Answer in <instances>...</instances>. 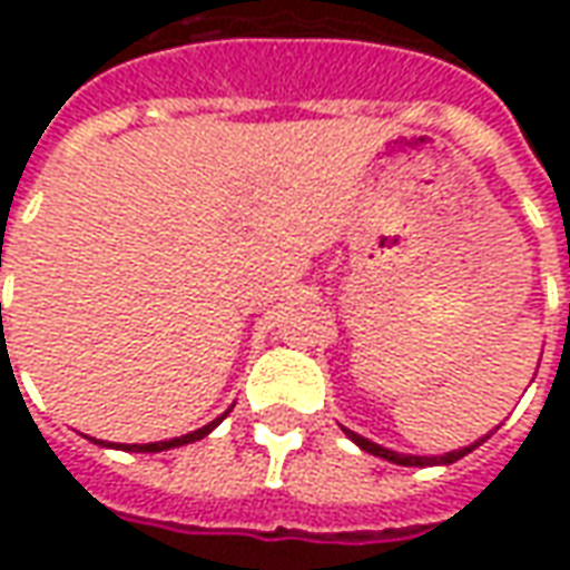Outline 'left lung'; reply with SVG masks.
Here are the masks:
<instances>
[{
    "label": "left lung",
    "mask_w": 570,
    "mask_h": 570,
    "mask_svg": "<svg viewBox=\"0 0 570 570\" xmlns=\"http://www.w3.org/2000/svg\"><path fill=\"white\" fill-rule=\"evenodd\" d=\"M345 430V436L351 442H357L363 452L375 454V458H384V461H391V464H400V466H442V464H454V461H461L464 454H470L476 445H482V442L489 440V436H482L479 442H473V445H464V449H458V452H445V454H433V458H428V454H403V452H394V449H384V445H379V442L366 440V436H360V433H354V430Z\"/></svg>",
    "instance_id": "obj_1"
}]
</instances>
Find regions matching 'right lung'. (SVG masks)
I'll list each match as a JSON object with an SVG mask.
<instances>
[{
	"label": "right lung",
	"instance_id": "obj_1",
	"mask_svg": "<svg viewBox=\"0 0 570 570\" xmlns=\"http://www.w3.org/2000/svg\"><path fill=\"white\" fill-rule=\"evenodd\" d=\"M228 412H232V409H228ZM228 412H223L219 419H213L210 424H204V428L191 430V433H186V436H174V440L142 442V445H137V442H134V445H128V442H97V445H106V449H118V452H167V449H176V445H188V442L204 440V436H207L210 430L219 428V421H223Z\"/></svg>",
	"mask_w": 570,
	"mask_h": 570
}]
</instances>
